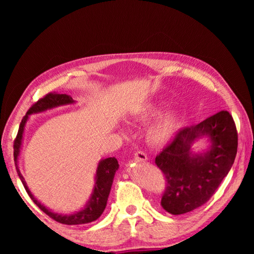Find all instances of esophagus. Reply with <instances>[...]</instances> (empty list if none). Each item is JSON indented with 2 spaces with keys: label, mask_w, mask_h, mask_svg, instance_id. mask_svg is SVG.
I'll return each mask as SVG.
<instances>
[{
  "label": "esophagus",
  "mask_w": 254,
  "mask_h": 254,
  "mask_svg": "<svg viewBox=\"0 0 254 254\" xmlns=\"http://www.w3.org/2000/svg\"><path fill=\"white\" fill-rule=\"evenodd\" d=\"M134 159H135L136 161H147L148 160V157H147V154H145L144 152L137 151L134 154Z\"/></svg>",
  "instance_id": "34e87169"
}]
</instances>
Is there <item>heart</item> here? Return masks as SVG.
Wrapping results in <instances>:
<instances>
[{
    "instance_id": "b5f03b06",
    "label": "heart",
    "mask_w": 254,
    "mask_h": 254,
    "mask_svg": "<svg viewBox=\"0 0 254 254\" xmlns=\"http://www.w3.org/2000/svg\"><path fill=\"white\" fill-rule=\"evenodd\" d=\"M165 103L161 100H156L144 104L135 114V120L139 122H147L162 111ZM179 128V115L175 111H167L159 115L150 124L147 131L149 142L153 145H163L174 139ZM126 133V130H122Z\"/></svg>"
}]
</instances>
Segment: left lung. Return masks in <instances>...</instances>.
I'll return each instance as SVG.
<instances>
[{"label": "left lung", "instance_id": "obj_1", "mask_svg": "<svg viewBox=\"0 0 254 254\" xmlns=\"http://www.w3.org/2000/svg\"><path fill=\"white\" fill-rule=\"evenodd\" d=\"M201 137H207L210 145L204 152L195 154L191 147ZM236 151L238 132L227 111L179 130L171 143L156 157V165L167 182L162 208L180 215L204 205L229 174Z\"/></svg>", "mask_w": 254, "mask_h": 254}]
</instances>
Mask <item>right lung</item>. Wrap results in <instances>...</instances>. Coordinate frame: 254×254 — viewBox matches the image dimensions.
Masks as SVG:
<instances>
[{
	"label": "right lung",
	"instance_id": "right-lung-1",
	"mask_svg": "<svg viewBox=\"0 0 254 254\" xmlns=\"http://www.w3.org/2000/svg\"><path fill=\"white\" fill-rule=\"evenodd\" d=\"M74 103L75 101L72 100L71 96L66 95V94H56V93L47 94L44 98H41V100H39L37 103H34V104L30 107L29 111L27 112V114H25V117L22 119V121L20 123L18 135H16L15 141H14V153H13L16 173H18L21 182H22L25 190H27L28 195L30 196V198L33 200V203L36 204L38 207L42 210V212H45L48 216L53 218V220L62 223V224H67V225L87 224V223L96 221L97 218L103 214V212H104V209L106 207L107 198H109V195L111 191L112 184H113L115 173H117V170L119 169V162L117 159L114 157L106 158V159H102V160L98 162L96 174H95V185H94L93 192L91 194V197H89L88 201L86 203L85 207L78 210V212H75L72 214H65V215L55 213L51 209L47 208L44 204H41L40 201L32 195V192L30 191L29 187L27 186V183H25L23 176L20 173L18 160H19V156L21 151V145H22L25 123H27L30 115L42 113V112L53 110L55 107L74 104Z\"/></svg>",
	"mask_w": 254,
	"mask_h": 254
}]
</instances>
